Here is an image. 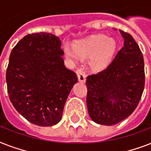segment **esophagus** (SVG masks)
Returning a JSON list of instances; mask_svg holds the SVG:
<instances>
[{"instance_id": "esophagus-1", "label": "esophagus", "mask_w": 151, "mask_h": 151, "mask_svg": "<svg viewBox=\"0 0 151 151\" xmlns=\"http://www.w3.org/2000/svg\"><path fill=\"white\" fill-rule=\"evenodd\" d=\"M76 72H77V74H78L79 81H80L81 82L85 83V80H86V74H85V72L83 70V68H81V67H78L77 70H76Z\"/></svg>"}]
</instances>
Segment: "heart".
<instances>
[{
    "mask_svg": "<svg viewBox=\"0 0 151 151\" xmlns=\"http://www.w3.org/2000/svg\"><path fill=\"white\" fill-rule=\"evenodd\" d=\"M64 49L66 55L73 60L92 56L90 66L92 70L100 71L111 61L116 49V43L112 38H107L105 35H95L78 42L75 47L66 45Z\"/></svg>",
    "mask_w": 151,
    "mask_h": 151,
    "instance_id": "1",
    "label": "heart"
}]
</instances>
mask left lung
Segmentation results:
<instances>
[{
  "mask_svg": "<svg viewBox=\"0 0 151 151\" xmlns=\"http://www.w3.org/2000/svg\"><path fill=\"white\" fill-rule=\"evenodd\" d=\"M124 46L103 70L87 77V106L92 121L119 123L137 107L145 85L144 60L131 34L120 29Z\"/></svg>",
  "mask_w": 151,
  "mask_h": 151,
  "instance_id": "left-lung-1",
  "label": "left lung"
}]
</instances>
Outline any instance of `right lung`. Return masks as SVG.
I'll return each mask as SVG.
<instances>
[{"mask_svg":"<svg viewBox=\"0 0 151 151\" xmlns=\"http://www.w3.org/2000/svg\"><path fill=\"white\" fill-rule=\"evenodd\" d=\"M61 41L45 32L28 34L13 48L6 71L8 96L20 114L39 126L60 122L66 99L78 82L64 65Z\"/></svg>","mask_w":151,"mask_h":151,"instance_id":"add662e5","label":"right lung"}]
</instances>
